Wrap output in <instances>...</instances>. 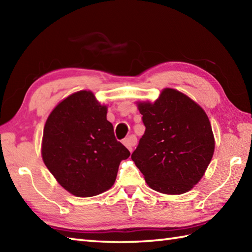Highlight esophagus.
<instances>
[{"label":"esophagus","instance_id":"1","mask_svg":"<svg viewBox=\"0 0 252 252\" xmlns=\"http://www.w3.org/2000/svg\"><path fill=\"white\" fill-rule=\"evenodd\" d=\"M136 142H137L136 137H135L134 135H131V136H129V137L125 138V140H123L122 143H123V145H125L127 149H129L130 152H132V149H133V147L135 146Z\"/></svg>","mask_w":252,"mask_h":252}]
</instances>
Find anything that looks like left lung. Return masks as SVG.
<instances>
[{
  "instance_id": "left-lung-1",
  "label": "left lung",
  "mask_w": 252,
  "mask_h": 252,
  "mask_svg": "<svg viewBox=\"0 0 252 252\" xmlns=\"http://www.w3.org/2000/svg\"><path fill=\"white\" fill-rule=\"evenodd\" d=\"M136 106L146 126L132 160L152 189L181 195L199 182L215 153L211 123L201 107L178 90L165 88L152 103Z\"/></svg>"
}]
</instances>
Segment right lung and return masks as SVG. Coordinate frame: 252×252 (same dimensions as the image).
I'll return each mask as SVG.
<instances>
[{"mask_svg": "<svg viewBox=\"0 0 252 252\" xmlns=\"http://www.w3.org/2000/svg\"><path fill=\"white\" fill-rule=\"evenodd\" d=\"M107 110L92 91L82 90L60 101L46 119L42 159L58 184L77 197L111 189L120 162L130 156L116 140Z\"/></svg>", "mask_w": 252, "mask_h": 252, "instance_id": "obj_1", "label": "right lung"}]
</instances>
